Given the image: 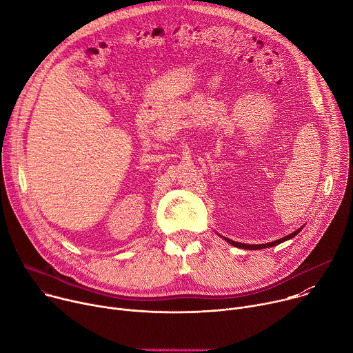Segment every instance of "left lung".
<instances>
[{
  "instance_id": "1",
  "label": "left lung",
  "mask_w": 353,
  "mask_h": 353,
  "mask_svg": "<svg viewBox=\"0 0 353 353\" xmlns=\"http://www.w3.org/2000/svg\"><path fill=\"white\" fill-rule=\"evenodd\" d=\"M301 229H303V226H301V228H300V229H297V230H294L293 233H290V234H288V236H285V237L279 239V240H275V241H271V243H265V244H245V243L233 241V240L226 239V237H223V239H225L228 243H230L232 245L239 247V248H244V250H261V248H267V247H274V245H276V244H281V243H283V241H286V240H289V239L294 237V236H296Z\"/></svg>"
}]
</instances>
